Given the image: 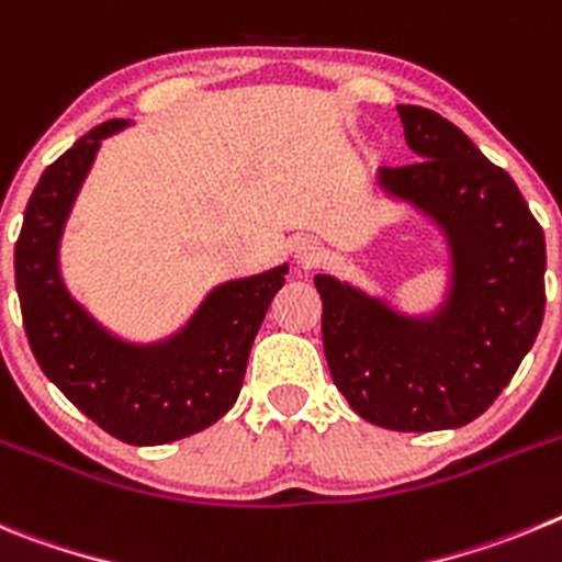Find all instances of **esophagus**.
I'll return each instance as SVG.
<instances>
[{"mask_svg": "<svg viewBox=\"0 0 562 562\" xmlns=\"http://www.w3.org/2000/svg\"><path fill=\"white\" fill-rule=\"evenodd\" d=\"M296 257H300L302 262H313V260H316V249H313V246L302 244L300 249H296Z\"/></svg>", "mask_w": 562, "mask_h": 562, "instance_id": "34e87169", "label": "esophagus"}]
</instances>
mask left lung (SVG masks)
Masks as SVG:
<instances>
[{
	"mask_svg": "<svg viewBox=\"0 0 562 562\" xmlns=\"http://www.w3.org/2000/svg\"><path fill=\"white\" fill-rule=\"evenodd\" d=\"M412 165L381 184L448 235L451 296L408 318L347 282L316 274L333 383L352 412L392 431L459 428L487 412L535 344L546 307V240L515 181L464 131L423 105H397Z\"/></svg>",
	"mask_w": 562,
	"mask_h": 562,
	"instance_id": "1",
	"label": "left lung"
}]
</instances>
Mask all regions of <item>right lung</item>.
<instances>
[{
	"label": "right lung",
	"mask_w": 562,
	"mask_h": 562,
	"mask_svg": "<svg viewBox=\"0 0 562 562\" xmlns=\"http://www.w3.org/2000/svg\"><path fill=\"white\" fill-rule=\"evenodd\" d=\"M123 125H98L42 173L13 251L16 291L44 375L111 437L165 445L204 431L235 406L251 344L288 266L215 288L170 341L136 347L105 333L60 282L58 240L100 139Z\"/></svg>",
	"instance_id": "add662e5"
}]
</instances>
